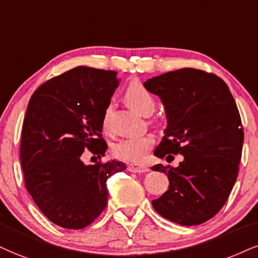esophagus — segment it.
Segmentation results:
<instances>
[{
  "label": "esophagus",
  "instance_id": "34e87169",
  "mask_svg": "<svg viewBox=\"0 0 258 258\" xmlns=\"http://www.w3.org/2000/svg\"><path fill=\"white\" fill-rule=\"evenodd\" d=\"M128 171H130V172H134V173H144V172H147L148 168L146 166H141V165L129 164Z\"/></svg>",
  "mask_w": 258,
  "mask_h": 258
}]
</instances>
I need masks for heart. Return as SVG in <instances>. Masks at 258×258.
Instances as JSON below:
<instances>
[{
	"label": "heart",
	"instance_id": "b5f03b06",
	"mask_svg": "<svg viewBox=\"0 0 258 258\" xmlns=\"http://www.w3.org/2000/svg\"><path fill=\"white\" fill-rule=\"evenodd\" d=\"M124 99L126 104L136 112L144 117H149L155 110V100L147 88L141 82H132L125 92H124ZM112 104H109L104 111L103 126L105 130L109 129L110 117L112 113ZM153 138L149 135L132 136V138L124 139L113 147V154L122 160L130 161V163H142L145 160L146 154L153 146Z\"/></svg>",
	"mask_w": 258,
	"mask_h": 258
}]
</instances>
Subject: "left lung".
Segmentation results:
<instances>
[{"instance_id":"1","label":"left lung","mask_w":258,"mask_h":258,"mask_svg":"<svg viewBox=\"0 0 258 258\" xmlns=\"http://www.w3.org/2000/svg\"><path fill=\"white\" fill-rule=\"evenodd\" d=\"M144 86L160 98L167 119L154 155L184 158L177 167H152L170 182L153 208L183 226L203 224L224 207L237 180L244 132L233 95L219 76L194 68L165 73Z\"/></svg>"}]
</instances>
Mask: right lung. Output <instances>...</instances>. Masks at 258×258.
Returning <instances> with one entry per match:
<instances>
[{
  "label": "right lung",
  "mask_w": 258,
  "mask_h": 258,
  "mask_svg": "<svg viewBox=\"0 0 258 258\" xmlns=\"http://www.w3.org/2000/svg\"><path fill=\"white\" fill-rule=\"evenodd\" d=\"M116 75L76 67L44 82L28 103L20 146L25 184L41 213L61 227L92 224L106 207V180L126 168L118 160H81L86 149L98 158L106 152L103 116L119 85Z\"/></svg>",
  "instance_id": "right-lung-1"
}]
</instances>
